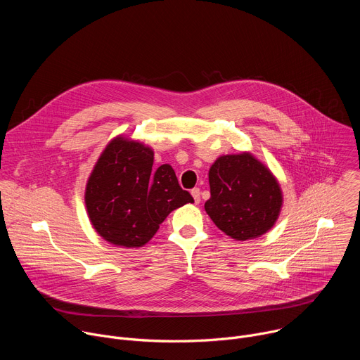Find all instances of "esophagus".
Wrapping results in <instances>:
<instances>
[{
    "label": "esophagus",
    "instance_id": "1",
    "mask_svg": "<svg viewBox=\"0 0 360 360\" xmlns=\"http://www.w3.org/2000/svg\"><path fill=\"white\" fill-rule=\"evenodd\" d=\"M191 195L193 196L195 203H199V202H200V191H199V188H193V189L191 191Z\"/></svg>",
    "mask_w": 360,
    "mask_h": 360
}]
</instances>
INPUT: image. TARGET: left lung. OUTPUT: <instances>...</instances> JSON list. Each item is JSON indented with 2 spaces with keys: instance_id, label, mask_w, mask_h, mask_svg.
<instances>
[{
  "instance_id": "1",
  "label": "left lung",
  "mask_w": 360,
  "mask_h": 360,
  "mask_svg": "<svg viewBox=\"0 0 360 360\" xmlns=\"http://www.w3.org/2000/svg\"><path fill=\"white\" fill-rule=\"evenodd\" d=\"M205 211L235 240L265 235L276 224L283 193L272 171L250 152L221 155L210 168Z\"/></svg>"
}]
</instances>
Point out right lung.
<instances>
[{"mask_svg":"<svg viewBox=\"0 0 360 360\" xmlns=\"http://www.w3.org/2000/svg\"><path fill=\"white\" fill-rule=\"evenodd\" d=\"M95 232L121 248H141L176 208L192 203L171 165L153 169V149L124 135L108 142L85 185Z\"/></svg>","mask_w":360,"mask_h":360,"instance_id":"add662e5","label":"right lung"}]
</instances>
